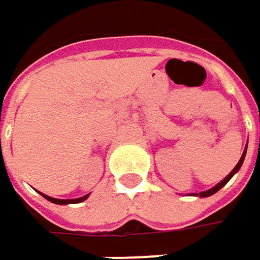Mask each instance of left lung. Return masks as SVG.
<instances>
[{"label":"left lung","mask_w":260,"mask_h":260,"mask_svg":"<svg viewBox=\"0 0 260 260\" xmlns=\"http://www.w3.org/2000/svg\"><path fill=\"white\" fill-rule=\"evenodd\" d=\"M246 150H247V147H246ZM246 150H244V153H243V156H241L240 162L237 164V167H235V168H234V170H232V171H231V173H229V174H228V176H226V177H224L223 180H222V181L219 183V184H216V186H214L213 189H210V190H205V192H201L200 197H202V198H204V197H210V195L216 193L217 190H220V189L223 187L224 184H226V183H228V181H229V180L232 178V176H234V174H235V173H237V171H238V170L241 168V165H243V162H244V157H246Z\"/></svg>","instance_id":"obj_1"}]
</instances>
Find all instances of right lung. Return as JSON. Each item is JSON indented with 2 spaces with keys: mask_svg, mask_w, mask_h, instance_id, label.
Here are the masks:
<instances>
[{
  "mask_svg": "<svg viewBox=\"0 0 260 260\" xmlns=\"http://www.w3.org/2000/svg\"><path fill=\"white\" fill-rule=\"evenodd\" d=\"M43 195V193H41ZM44 198L47 201H50V202H53V204H59V205H65V204H77V202H82L84 201L89 195H84L83 198H77V200H56V198H50V197H47V195H43Z\"/></svg>",
  "mask_w": 260,
  "mask_h": 260,
  "instance_id": "right-lung-1",
  "label": "right lung"
}]
</instances>
